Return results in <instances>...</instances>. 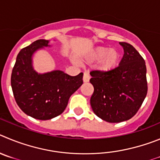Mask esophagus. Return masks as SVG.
I'll list each match as a JSON object with an SVG mask.
<instances>
[{
    "instance_id": "1",
    "label": "esophagus",
    "mask_w": 160,
    "mask_h": 160,
    "mask_svg": "<svg viewBox=\"0 0 160 160\" xmlns=\"http://www.w3.org/2000/svg\"><path fill=\"white\" fill-rule=\"evenodd\" d=\"M90 80V76H89V73L88 72H85L83 73V80L84 83H87V82L89 81Z\"/></svg>"
}]
</instances>
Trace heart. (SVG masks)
Masks as SVG:
<instances>
[{
	"instance_id": "1",
	"label": "heart",
	"mask_w": 160,
	"mask_h": 160,
	"mask_svg": "<svg viewBox=\"0 0 160 160\" xmlns=\"http://www.w3.org/2000/svg\"><path fill=\"white\" fill-rule=\"evenodd\" d=\"M87 60L91 62L100 60L99 68L100 71L108 72L118 66L120 60V54L116 48L100 46L89 52Z\"/></svg>"
}]
</instances>
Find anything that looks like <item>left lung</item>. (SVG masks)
Segmentation results:
<instances>
[{
	"label": "left lung",
	"instance_id": "1",
	"mask_svg": "<svg viewBox=\"0 0 160 160\" xmlns=\"http://www.w3.org/2000/svg\"><path fill=\"white\" fill-rule=\"evenodd\" d=\"M124 54L119 66L108 72L94 70L90 103L95 114L109 123L130 119L141 107L148 92L145 61L132 44L119 42Z\"/></svg>",
	"mask_w": 160,
	"mask_h": 160
}]
</instances>
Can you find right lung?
<instances>
[{
  "mask_svg": "<svg viewBox=\"0 0 160 160\" xmlns=\"http://www.w3.org/2000/svg\"><path fill=\"white\" fill-rule=\"evenodd\" d=\"M49 41L37 40L18 53L11 75V86L17 105L28 116L41 120L62 113L70 96L83 84V73L72 77L60 70L38 74L32 65L37 50Z\"/></svg>",
  "mask_w": 160,
  "mask_h": 160,
  "instance_id": "add662e5",
  "label": "right lung"
}]
</instances>
